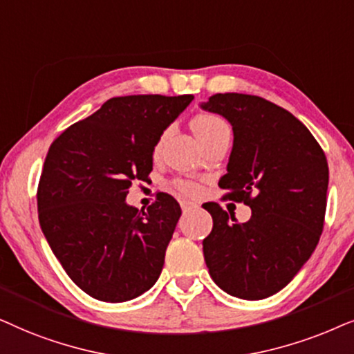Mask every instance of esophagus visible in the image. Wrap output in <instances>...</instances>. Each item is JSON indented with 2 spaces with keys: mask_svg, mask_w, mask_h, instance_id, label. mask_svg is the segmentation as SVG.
Here are the masks:
<instances>
[{
  "mask_svg": "<svg viewBox=\"0 0 354 354\" xmlns=\"http://www.w3.org/2000/svg\"><path fill=\"white\" fill-rule=\"evenodd\" d=\"M181 209L186 214V212H191V210L197 209V204H194V202H191V201H181Z\"/></svg>",
  "mask_w": 354,
  "mask_h": 354,
  "instance_id": "34e87169",
  "label": "esophagus"
}]
</instances>
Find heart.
Wrapping results in <instances>:
<instances>
[{"mask_svg":"<svg viewBox=\"0 0 354 354\" xmlns=\"http://www.w3.org/2000/svg\"><path fill=\"white\" fill-rule=\"evenodd\" d=\"M192 129H194V133L197 138H199V140L209 139L212 136H216L221 133H230L228 122H226L223 118H220L218 115H210V113L197 116L196 120L192 121ZM163 138L165 136H162V138L157 140V144H155V149H153L155 153L160 152V147H162L163 144ZM176 187L181 192H185V194H196L197 189H199V187L191 181H176Z\"/></svg>","mask_w":354,"mask_h":354,"instance_id":"1","label":"heart"}]
</instances>
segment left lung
<instances>
[{"mask_svg":"<svg viewBox=\"0 0 354 354\" xmlns=\"http://www.w3.org/2000/svg\"><path fill=\"white\" fill-rule=\"evenodd\" d=\"M233 128L218 186L252 215L239 223L218 204L204 209L214 228L202 241L212 280L228 295L263 299L283 290L309 261L324 228L328 165L309 129L290 111L246 93L201 103Z\"/></svg>","mask_w":354,"mask_h":354,"instance_id":"8db88e82","label":"left lung"}]
</instances>
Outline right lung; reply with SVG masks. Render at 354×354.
<instances>
[{
  "label": "right lung",
  "mask_w": 354,
  "mask_h": 354,
  "mask_svg": "<svg viewBox=\"0 0 354 354\" xmlns=\"http://www.w3.org/2000/svg\"><path fill=\"white\" fill-rule=\"evenodd\" d=\"M192 100L110 98L50 145L37 191L41 232L69 279L92 298L124 303L158 280L181 207L158 192L139 212L126 196L152 171L155 144Z\"/></svg>",
  "instance_id": "obj_1"
}]
</instances>
